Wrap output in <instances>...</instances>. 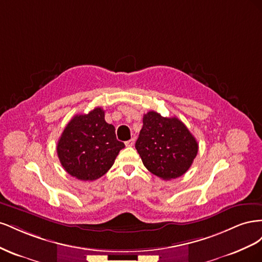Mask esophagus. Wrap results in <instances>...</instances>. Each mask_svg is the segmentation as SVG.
I'll return each mask as SVG.
<instances>
[{"label":"esophagus","mask_w":262,"mask_h":262,"mask_svg":"<svg viewBox=\"0 0 262 262\" xmlns=\"http://www.w3.org/2000/svg\"><path fill=\"white\" fill-rule=\"evenodd\" d=\"M134 139H131V140H129V141H126L125 142V146H128V147H131V146H133L134 145Z\"/></svg>","instance_id":"obj_1"}]
</instances>
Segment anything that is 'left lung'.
Instances as JSON below:
<instances>
[{
  "label": "left lung",
  "instance_id": "1",
  "mask_svg": "<svg viewBox=\"0 0 262 262\" xmlns=\"http://www.w3.org/2000/svg\"><path fill=\"white\" fill-rule=\"evenodd\" d=\"M136 148L150 172L170 180L182 176L190 168L199 145L178 118L148 112L143 116Z\"/></svg>",
  "mask_w": 262,
  "mask_h": 262
}]
</instances>
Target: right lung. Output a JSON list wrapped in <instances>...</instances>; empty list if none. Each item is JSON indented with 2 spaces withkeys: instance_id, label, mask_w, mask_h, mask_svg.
<instances>
[{
  "instance_id": "right-lung-1",
  "label": "right lung",
  "mask_w": 262,
  "mask_h": 262,
  "mask_svg": "<svg viewBox=\"0 0 262 262\" xmlns=\"http://www.w3.org/2000/svg\"><path fill=\"white\" fill-rule=\"evenodd\" d=\"M123 147L116 138L115 126L105 121V112L97 107L71 119L58 141L57 153L71 176L92 181L112 168Z\"/></svg>"
}]
</instances>
